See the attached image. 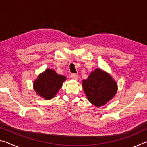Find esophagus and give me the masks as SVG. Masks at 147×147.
Listing matches in <instances>:
<instances>
[{"label": "esophagus", "mask_w": 147, "mask_h": 147, "mask_svg": "<svg viewBox=\"0 0 147 147\" xmlns=\"http://www.w3.org/2000/svg\"><path fill=\"white\" fill-rule=\"evenodd\" d=\"M71 77L73 79H74V80H78V75L77 74H74V73H73V74H72L71 75Z\"/></svg>", "instance_id": "esophagus-1"}]
</instances>
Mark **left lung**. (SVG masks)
Here are the masks:
<instances>
[{
    "instance_id": "left-lung-1",
    "label": "left lung",
    "mask_w": 147,
    "mask_h": 147,
    "mask_svg": "<svg viewBox=\"0 0 147 147\" xmlns=\"http://www.w3.org/2000/svg\"><path fill=\"white\" fill-rule=\"evenodd\" d=\"M84 91L88 100L96 106H103L112 98L117 85L106 72L96 69L82 82Z\"/></svg>"
}]
</instances>
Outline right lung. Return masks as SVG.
Listing matches in <instances>:
<instances>
[{"mask_svg":"<svg viewBox=\"0 0 147 147\" xmlns=\"http://www.w3.org/2000/svg\"><path fill=\"white\" fill-rule=\"evenodd\" d=\"M65 79V76L59 75L54 71L48 69L39 74L34 82V88L39 95L49 100L56 95Z\"/></svg>","mask_w":147,"mask_h":147,"instance_id":"1","label":"right lung"}]
</instances>
